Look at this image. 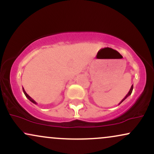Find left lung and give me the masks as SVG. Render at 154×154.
<instances>
[{"label": "left lung", "instance_id": "8db88e82", "mask_svg": "<svg viewBox=\"0 0 154 154\" xmlns=\"http://www.w3.org/2000/svg\"><path fill=\"white\" fill-rule=\"evenodd\" d=\"M132 90H133V85H132L131 86V88H130V91H129V92H128V94H127V95H126V96H125V98H123V99L121 100V102H120V103H119V104H121L122 103V102L124 101V100H125V99H126V98H128V96H130V95H131V93H132Z\"/></svg>", "mask_w": 154, "mask_h": 154}]
</instances>
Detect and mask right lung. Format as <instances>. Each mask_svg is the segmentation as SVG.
Masks as SVG:
<instances>
[{
    "label": "right lung",
    "mask_w": 154,
    "mask_h": 154,
    "mask_svg": "<svg viewBox=\"0 0 154 154\" xmlns=\"http://www.w3.org/2000/svg\"><path fill=\"white\" fill-rule=\"evenodd\" d=\"M22 89H23V92H24V95H25V96L26 97V98H28V99H29V100H30V101H31V102H32V103H35V104H38V103H37V102H36V101H35V100H33V99H32V98H31V97H30V96H29V95H28V94H27V93H26V91H24V88H22Z\"/></svg>",
    "instance_id": "1"
}]
</instances>
